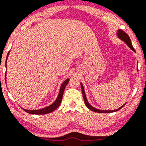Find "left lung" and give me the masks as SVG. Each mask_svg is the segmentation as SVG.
I'll list each match as a JSON object with an SVG mask.
<instances>
[{"label": "left lung", "instance_id": "8db88e82", "mask_svg": "<svg viewBox=\"0 0 146 146\" xmlns=\"http://www.w3.org/2000/svg\"><path fill=\"white\" fill-rule=\"evenodd\" d=\"M117 37H118L119 39H120V40H122V41H123L125 42V44H126L129 47L131 48V50H132L133 51H134V52H136L135 51V49H134V47H133L132 46V44H131V40H130L129 35H127V34L126 33L124 32L123 31H122V30L119 29L117 30ZM81 90H82V95H83V98H84V102H85V104L86 106H87L88 108L90 110H91L92 111H95V112H97V113H112V112H115V111L120 110V109H122V108L124 106H125V104H123V106H120V108H118L117 109H115V110H101V109H96V108L93 107V106H92V105H90L89 104V102H88V100L87 98H86V93H85V90H84V86H83L82 83H81Z\"/></svg>", "mask_w": 146, "mask_h": 146}]
</instances>
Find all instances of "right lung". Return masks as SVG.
I'll return each mask as SVG.
<instances>
[{
  "label": "right lung",
  "instance_id": "add662e5",
  "mask_svg": "<svg viewBox=\"0 0 146 146\" xmlns=\"http://www.w3.org/2000/svg\"><path fill=\"white\" fill-rule=\"evenodd\" d=\"M9 54H10V51L7 54V58H6V61H5V66H7V58H8ZM69 81H70V79H67L66 80L62 82V84H61L60 87V91L58 92V95L57 98L56 99V100L52 103L51 105L49 106H46V107L42 108V109H37V110H29V109H22L24 110L26 112L29 113L30 114H36V115H43V114H46V113H49L53 112V111L56 110L59 106H60L61 101H62V95H63V92L64 90H65V87H66L67 84H68ZM5 81H6V73H5Z\"/></svg>",
  "mask_w": 146,
  "mask_h": 146
}]
</instances>
